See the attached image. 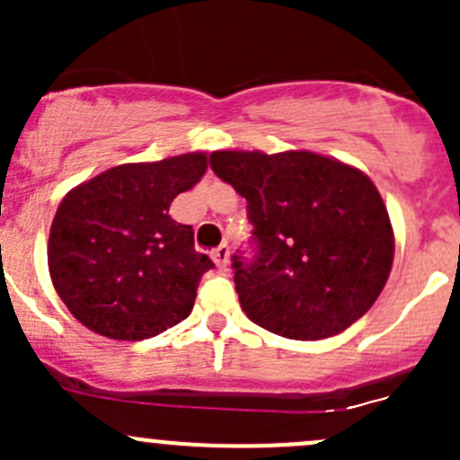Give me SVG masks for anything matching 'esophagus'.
I'll use <instances>...</instances> for the list:
<instances>
[{"mask_svg":"<svg viewBox=\"0 0 460 460\" xmlns=\"http://www.w3.org/2000/svg\"><path fill=\"white\" fill-rule=\"evenodd\" d=\"M211 258L217 264V269H225L229 264V244H220L217 249H213Z\"/></svg>","mask_w":460,"mask_h":460,"instance_id":"1","label":"esophagus"}]
</instances>
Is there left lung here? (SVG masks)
<instances>
[{
	"label": "left lung",
	"mask_w": 460,
	"mask_h": 460,
	"mask_svg": "<svg viewBox=\"0 0 460 460\" xmlns=\"http://www.w3.org/2000/svg\"><path fill=\"white\" fill-rule=\"evenodd\" d=\"M213 173L247 200L252 260L234 256L249 320L323 341L369 312L394 262V231L363 171L312 151H216Z\"/></svg>",
	"instance_id": "left-lung-1"
}]
</instances>
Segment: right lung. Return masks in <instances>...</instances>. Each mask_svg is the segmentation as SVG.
I'll list each match as a JSON object with an SVG mask.
<instances>
[{
	"label": "right lung",
	"instance_id": "add662e5",
	"mask_svg": "<svg viewBox=\"0 0 460 460\" xmlns=\"http://www.w3.org/2000/svg\"><path fill=\"white\" fill-rule=\"evenodd\" d=\"M204 171V153H184L113 166L64 196L50 225L49 271L84 327L113 341H144L191 314L213 262L169 207Z\"/></svg>",
	"mask_w": 460,
	"mask_h": 460
}]
</instances>
